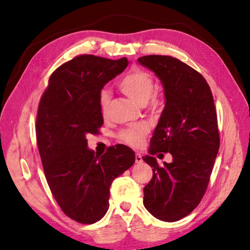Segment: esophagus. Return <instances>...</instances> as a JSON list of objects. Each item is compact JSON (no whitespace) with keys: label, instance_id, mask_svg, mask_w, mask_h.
<instances>
[{"label":"esophagus","instance_id":"1","mask_svg":"<svg viewBox=\"0 0 250 250\" xmlns=\"http://www.w3.org/2000/svg\"><path fill=\"white\" fill-rule=\"evenodd\" d=\"M135 162L136 163H142L143 162V158L141 153H136L135 155Z\"/></svg>","mask_w":250,"mask_h":250}]
</instances>
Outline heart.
I'll use <instances>...</instances> for the list:
<instances>
[{
  "label": "heart",
  "instance_id": "heart-1",
  "mask_svg": "<svg viewBox=\"0 0 250 250\" xmlns=\"http://www.w3.org/2000/svg\"><path fill=\"white\" fill-rule=\"evenodd\" d=\"M118 87L125 95L139 105H146L152 98L155 91V83L151 76L144 71L131 70L122 77ZM110 100V92L107 89H102L100 92V106L103 113L106 111ZM148 128L146 125H139L129 130L122 131L120 139L122 142L133 147H140L143 144Z\"/></svg>",
  "mask_w": 250,
  "mask_h": 250
}]
</instances>
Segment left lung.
<instances>
[{
    "instance_id": "8db88e82",
    "label": "left lung",
    "mask_w": 250,
    "mask_h": 250,
    "mask_svg": "<svg viewBox=\"0 0 250 250\" xmlns=\"http://www.w3.org/2000/svg\"><path fill=\"white\" fill-rule=\"evenodd\" d=\"M137 61L156 74L166 102L143 157L152 167L143 203L157 219L177 221L203 198L219 149L213 94L204 77L176 58L145 56ZM158 152L171 153L172 162L159 166L153 157Z\"/></svg>"
}]
</instances>
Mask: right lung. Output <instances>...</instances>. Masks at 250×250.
I'll return each mask as SVG.
<instances>
[{"mask_svg":"<svg viewBox=\"0 0 250 250\" xmlns=\"http://www.w3.org/2000/svg\"><path fill=\"white\" fill-rule=\"evenodd\" d=\"M128 64L126 58H74L51 74L39 105L36 141L47 183L63 213L81 224L103 218L111 183L135 162L128 146L99 156L87 143L103 125L101 90Z\"/></svg>","mask_w":250,"mask_h":250,"instance_id":"add662e5","label":"right lung"}]
</instances>
